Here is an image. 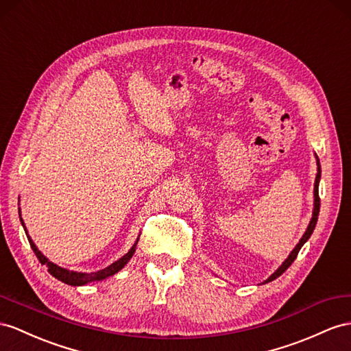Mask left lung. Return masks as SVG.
Returning <instances> with one entry per match:
<instances>
[{"label": "left lung", "instance_id": "obj_1", "mask_svg": "<svg viewBox=\"0 0 351 351\" xmlns=\"http://www.w3.org/2000/svg\"><path fill=\"white\" fill-rule=\"evenodd\" d=\"M317 175H316V182H314V210H313V218H311V221H310V223H308V228H307V231L304 232V236H302V239L300 240V243L295 246V249L292 250V254L287 256V259L286 261L278 267V269L276 273H273L271 276H269L267 280H265V283H268V282H271V280H274V278H277L278 276H282L287 268L291 267V264L295 261L296 259V256H298V252L301 250V247H302V245L305 243V241H307L308 239H310V236L313 234V230H314V227H316V222H317V217H319V210H320V197H319V181H320V163H319V160H317Z\"/></svg>", "mask_w": 351, "mask_h": 351}]
</instances>
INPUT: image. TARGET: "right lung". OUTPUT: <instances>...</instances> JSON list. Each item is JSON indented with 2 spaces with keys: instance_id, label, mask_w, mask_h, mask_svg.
<instances>
[{
  "instance_id": "1",
  "label": "right lung",
  "mask_w": 351,
  "mask_h": 351,
  "mask_svg": "<svg viewBox=\"0 0 351 351\" xmlns=\"http://www.w3.org/2000/svg\"><path fill=\"white\" fill-rule=\"evenodd\" d=\"M21 221H22V218H21ZM22 226H23V221H22ZM23 228H25V226H23ZM25 232H26V236H28V231L25 230ZM28 240H29V245H31V247H32V250H34V254L37 255V258H38V261H40L43 265L47 267V271H49L53 277H56L58 280L64 282V283H66V285H71V286H82V285H86V283H88V282L102 280V278H105V277H108V276H112V274H115L117 271H120V269L130 261V258L133 256L134 249H136V245H138V241H136V243H134V245L132 246V249L129 250L128 254H125L124 256H121V258L119 259V261H115V263L111 264L110 267H106V268L101 269V271L87 274V273L69 271V269H65V268H62V267H59V265H56V264L50 263L49 259H47L46 256H44V255L40 252V250L37 249V246L34 245V241L31 240L29 236H28Z\"/></svg>"
}]
</instances>
